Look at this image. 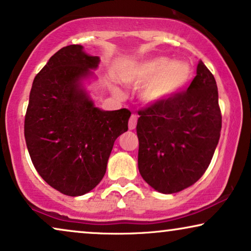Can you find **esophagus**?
<instances>
[{"mask_svg": "<svg viewBox=\"0 0 251 251\" xmlns=\"http://www.w3.org/2000/svg\"><path fill=\"white\" fill-rule=\"evenodd\" d=\"M137 115L136 114H132L130 116V120H129V129L130 130H133L136 128V125H137Z\"/></svg>", "mask_w": 251, "mask_h": 251, "instance_id": "1", "label": "esophagus"}]
</instances>
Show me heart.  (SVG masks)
Masks as SVG:
<instances>
[{
  "instance_id": "heart-1",
  "label": "heart",
  "mask_w": 251,
  "mask_h": 251,
  "mask_svg": "<svg viewBox=\"0 0 251 251\" xmlns=\"http://www.w3.org/2000/svg\"><path fill=\"white\" fill-rule=\"evenodd\" d=\"M120 77L133 87L146 84L143 99L157 104L173 98L186 87L192 77V68L184 61L170 63L166 57H155L126 67Z\"/></svg>"
}]
</instances>
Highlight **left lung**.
<instances>
[{
  "label": "left lung",
  "instance_id": "8db88e82",
  "mask_svg": "<svg viewBox=\"0 0 251 251\" xmlns=\"http://www.w3.org/2000/svg\"><path fill=\"white\" fill-rule=\"evenodd\" d=\"M138 169L164 194L200 179L214 156L222 129L216 80L200 61L186 91L138 111Z\"/></svg>",
  "mask_w": 251,
  "mask_h": 251
}]
</instances>
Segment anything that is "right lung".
I'll return each mask as SVG.
<instances>
[{"label": "right lung", "instance_id": "obj_1", "mask_svg": "<svg viewBox=\"0 0 251 251\" xmlns=\"http://www.w3.org/2000/svg\"><path fill=\"white\" fill-rule=\"evenodd\" d=\"M99 58L78 44L61 48L34 78L25 140L41 177L60 193L78 197L100 183L115 139L128 130L129 109L101 111L81 88Z\"/></svg>", "mask_w": 251, "mask_h": 251}]
</instances>
